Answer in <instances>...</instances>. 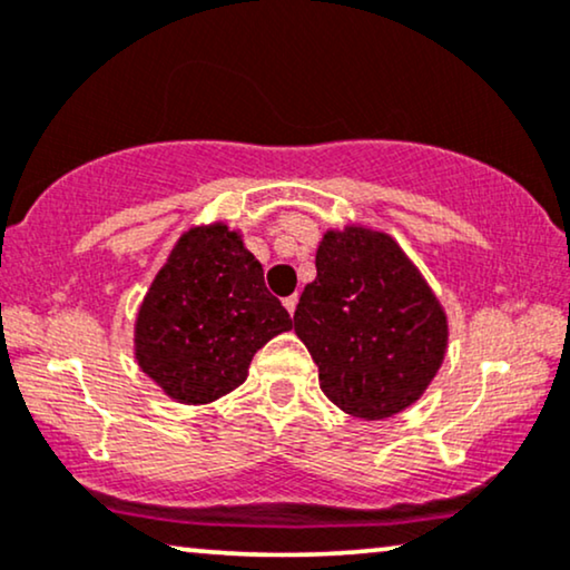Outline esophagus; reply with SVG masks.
I'll list each match as a JSON object with an SVG mask.
<instances>
[{
    "mask_svg": "<svg viewBox=\"0 0 570 570\" xmlns=\"http://www.w3.org/2000/svg\"><path fill=\"white\" fill-rule=\"evenodd\" d=\"M283 306L287 308V314H295V306H298V295H287V298L283 301Z\"/></svg>",
    "mask_w": 570,
    "mask_h": 570,
    "instance_id": "34e87169",
    "label": "esophagus"
}]
</instances>
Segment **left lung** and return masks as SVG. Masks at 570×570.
Instances as JSON below:
<instances>
[{
	"instance_id": "1",
	"label": "left lung",
	"mask_w": 570,
	"mask_h": 570,
	"mask_svg": "<svg viewBox=\"0 0 570 570\" xmlns=\"http://www.w3.org/2000/svg\"><path fill=\"white\" fill-rule=\"evenodd\" d=\"M293 322L324 395L366 421L416 403L448 351L438 295L387 233L358 225L324 233Z\"/></svg>"
}]
</instances>
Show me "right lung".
<instances>
[{
    "mask_svg": "<svg viewBox=\"0 0 570 570\" xmlns=\"http://www.w3.org/2000/svg\"><path fill=\"white\" fill-rule=\"evenodd\" d=\"M293 327L264 269L222 222L190 227L136 320V361L177 403L202 405L246 382L264 343Z\"/></svg>",
    "mask_w": 570,
    "mask_h": 570,
    "instance_id": "obj_1",
    "label": "right lung"
}]
</instances>
